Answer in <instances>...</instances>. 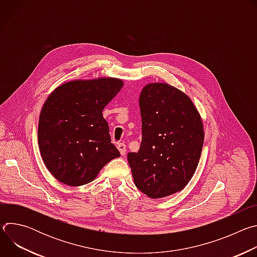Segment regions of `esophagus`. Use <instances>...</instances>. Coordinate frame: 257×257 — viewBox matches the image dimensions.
I'll return each mask as SVG.
<instances>
[{"mask_svg":"<svg viewBox=\"0 0 257 257\" xmlns=\"http://www.w3.org/2000/svg\"><path fill=\"white\" fill-rule=\"evenodd\" d=\"M117 148H118V150H119V152L122 156H124L126 154V145L124 143H118Z\"/></svg>","mask_w":257,"mask_h":257,"instance_id":"1","label":"esophagus"}]
</instances>
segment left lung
<instances>
[{"label": "left lung", "instance_id": "8db88e82", "mask_svg": "<svg viewBox=\"0 0 257 257\" xmlns=\"http://www.w3.org/2000/svg\"><path fill=\"white\" fill-rule=\"evenodd\" d=\"M142 139L127 156L135 186L151 198L181 191L197 168L204 133L192 100L167 83L145 85L140 93Z\"/></svg>", "mask_w": 257, "mask_h": 257}]
</instances>
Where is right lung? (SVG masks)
Returning <instances> with one entry per match:
<instances>
[{
	"instance_id": "add662e5",
	"label": "right lung",
	"mask_w": 257,
	"mask_h": 257,
	"mask_svg": "<svg viewBox=\"0 0 257 257\" xmlns=\"http://www.w3.org/2000/svg\"><path fill=\"white\" fill-rule=\"evenodd\" d=\"M117 78L74 80L47 98L39 121V146L51 174L69 186L93 181L121 155L111 142L102 109L121 90Z\"/></svg>"
}]
</instances>
